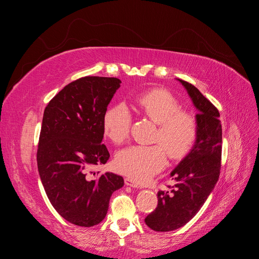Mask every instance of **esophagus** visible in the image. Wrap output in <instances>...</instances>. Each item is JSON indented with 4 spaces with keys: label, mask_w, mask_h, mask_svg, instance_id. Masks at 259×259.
I'll list each match as a JSON object with an SVG mask.
<instances>
[{
    "label": "esophagus",
    "mask_w": 259,
    "mask_h": 259,
    "mask_svg": "<svg viewBox=\"0 0 259 259\" xmlns=\"http://www.w3.org/2000/svg\"><path fill=\"white\" fill-rule=\"evenodd\" d=\"M125 185H126V186H130V187H134V188H138V187H140V185H139V183H138V182H136V180L132 179V178H130V177H126V178H125Z\"/></svg>",
    "instance_id": "1"
}]
</instances>
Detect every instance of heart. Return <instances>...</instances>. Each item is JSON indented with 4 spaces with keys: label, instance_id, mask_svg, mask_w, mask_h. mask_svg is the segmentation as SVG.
<instances>
[{
    "label": "heart",
    "instance_id": "obj_1",
    "mask_svg": "<svg viewBox=\"0 0 259 259\" xmlns=\"http://www.w3.org/2000/svg\"><path fill=\"white\" fill-rule=\"evenodd\" d=\"M137 110L158 124L151 146L134 145L116 153L115 167L120 173L136 180H147L158 174L166 165L167 154L171 160L185 156L198 136L195 117L180 110L179 101L163 89L146 92L134 100ZM133 116L122 103L107 110L104 117V130L107 137L115 144H122L130 136Z\"/></svg>",
    "mask_w": 259,
    "mask_h": 259
}]
</instances>
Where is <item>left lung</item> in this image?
Wrapping results in <instances>:
<instances>
[{
	"label": "left lung",
	"mask_w": 259,
	"mask_h": 259,
	"mask_svg": "<svg viewBox=\"0 0 259 259\" xmlns=\"http://www.w3.org/2000/svg\"><path fill=\"white\" fill-rule=\"evenodd\" d=\"M198 109V136L192 150L171 171L176 185L170 191L158 192V206L146 218L154 231L180 228L204 204L221 174L222 123L218 109L191 83L179 80Z\"/></svg>",
	"instance_id": "8db88e82"
}]
</instances>
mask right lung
Masks as SVG:
<instances>
[{"label": "right lung", "instance_id": "obj_1", "mask_svg": "<svg viewBox=\"0 0 259 259\" xmlns=\"http://www.w3.org/2000/svg\"><path fill=\"white\" fill-rule=\"evenodd\" d=\"M120 83L116 77H80L66 85L44 110L38 174L51 204L76 226L93 227L103 221L112 193L124 185L122 176L92 171L110 158L101 144L104 117Z\"/></svg>", "mask_w": 259, "mask_h": 259}]
</instances>
